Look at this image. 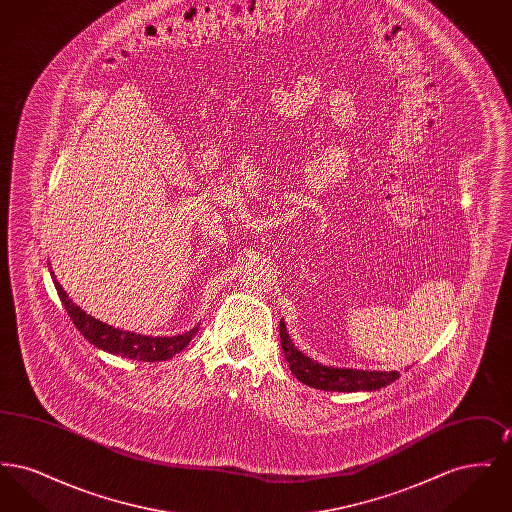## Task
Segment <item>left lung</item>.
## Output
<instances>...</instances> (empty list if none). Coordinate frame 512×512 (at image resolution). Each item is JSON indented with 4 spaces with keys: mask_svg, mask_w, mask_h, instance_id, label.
Instances as JSON below:
<instances>
[{
    "mask_svg": "<svg viewBox=\"0 0 512 512\" xmlns=\"http://www.w3.org/2000/svg\"><path fill=\"white\" fill-rule=\"evenodd\" d=\"M280 343L284 357L290 363V370L299 382L305 386L324 391H374L386 388L399 378V372L382 370H357V368H334L324 366L303 355L286 330V324L280 322Z\"/></svg>",
    "mask_w": 512,
    "mask_h": 512,
    "instance_id": "8db88e82",
    "label": "left lung"
}]
</instances>
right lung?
Here are the masks:
<instances>
[{"mask_svg": "<svg viewBox=\"0 0 512 512\" xmlns=\"http://www.w3.org/2000/svg\"><path fill=\"white\" fill-rule=\"evenodd\" d=\"M55 290L59 293V299L63 301L69 317L74 322V326L80 330V334L94 343L98 349H103L111 355H119L124 359H132V361H144V363H155V361H167L172 359L176 353H180L195 336L197 328L194 326L192 330L184 332V334H176V336H144V334H134L128 330L121 328H113L105 322H101L92 315H86L78 305H74L69 299L67 292L63 290V286L55 280L53 272H51Z\"/></svg>", "mask_w": 512, "mask_h": 512, "instance_id": "right-lung-1", "label": "right lung"}]
</instances>
